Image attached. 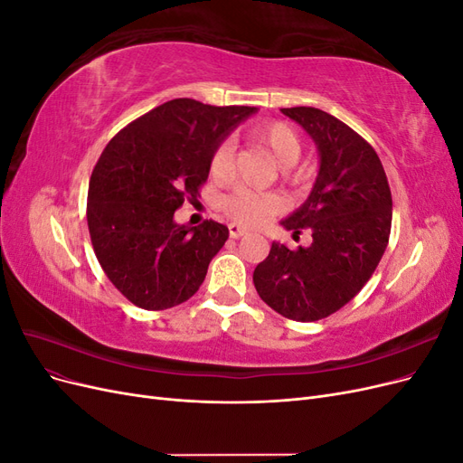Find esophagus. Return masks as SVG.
Returning <instances> with one entry per match:
<instances>
[{
    "instance_id": "obj_1",
    "label": "esophagus",
    "mask_w": 463,
    "mask_h": 463,
    "mask_svg": "<svg viewBox=\"0 0 463 463\" xmlns=\"http://www.w3.org/2000/svg\"><path fill=\"white\" fill-rule=\"evenodd\" d=\"M247 233H249L247 228L237 226V223H230V237H233V240H240V237H243Z\"/></svg>"
}]
</instances>
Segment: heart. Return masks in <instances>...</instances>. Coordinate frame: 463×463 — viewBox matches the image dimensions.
Wrapping results in <instances>:
<instances>
[{"label":"heart","mask_w":463,"mask_h":463,"mask_svg":"<svg viewBox=\"0 0 463 463\" xmlns=\"http://www.w3.org/2000/svg\"><path fill=\"white\" fill-rule=\"evenodd\" d=\"M250 141L260 145L264 150H269L272 160L279 165V177H282L289 185H301L307 181V170L296 164L301 143L298 133L293 131L288 123L272 121L264 123L250 131ZM233 158V145L230 141L220 143L213 156H210V175L216 179H223L230 172ZM222 210L226 213L233 222L245 223V226H257L266 218L274 216L282 201L274 193H255L247 189H235L233 193L226 194L220 203Z\"/></svg>","instance_id":"b5f03b06"}]
</instances>
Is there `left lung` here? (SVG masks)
<instances>
[{
	"label": "left lung",
	"mask_w": 463,
	"mask_h": 463,
	"mask_svg": "<svg viewBox=\"0 0 463 463\" xmlns=\"http://www.w3.org/2000/svg\"><path fill=\"white\" fill-rule=\"evenodd\" d=\"M315 141L320 156L313 191L279 223L313 243H272L253 272L260 299L298 322L326 318L352 301L381 262L392 226V193L381 158L352 128L318 108H282Z\"/></svg>",
	"instance_id": "obj_1"
}]
</instances>
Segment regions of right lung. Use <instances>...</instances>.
Returning <instances> with one entry per match:
<instances>
[{
  "mask_svg": "<svg viewBox=\"0 0 463 463\" xmlns=\"http://www.w3.org/2000/svg\"><path fill=\"white\" fill-rule=\"evenodd\" d=\"M250 106H208L175 98L121 129L98 158L87 220L102 270L125 298L164 311L197 293L228 228L204 220L179 226L175 210L199 194L214 148Z\"/></svg>",
  "mask_w": 463,
  "mask_h": 463,
  "instance_id": "obj_1",
  "label": "right lung"
}]
</instances>
